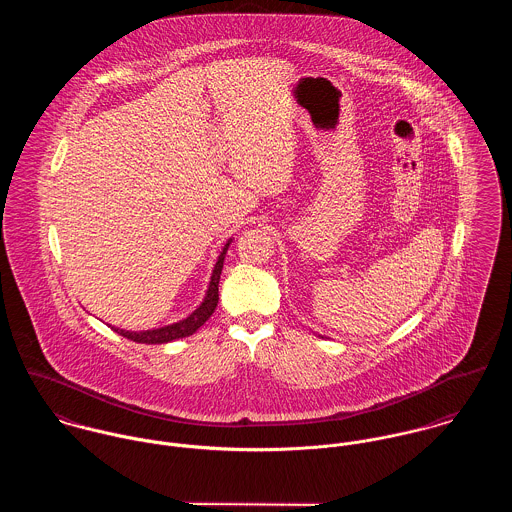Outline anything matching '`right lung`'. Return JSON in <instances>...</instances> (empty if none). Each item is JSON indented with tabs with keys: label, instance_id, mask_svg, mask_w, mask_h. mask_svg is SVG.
<instances>
[{
	"label": "right lung",
	"instance_id": "right-lung-1",
	"mask_svg": "<svg viewBox=\"0 0 512 512\" xmlns=\"http://www.w3.org/2000/svg\"><path fill=\"white\" fill-rule=\"evenodd\" d=\"M232 238L224 244L222 252H220L219 260L215 264V270H213V276H211V284H209V290L207 295L203 299V303L189 315L185 317L183 321H177V323H171V325H165V327H159V329H149V331H126V329H118V327H112L118 335L130 339V341H136V343H146V345H161V343H169V341H175V339H183V337H189L193 335L217 309V303H219V280L220 272H222V264H224V254L230 246Z\"/></svg>",
	"mask_w": 512,
	"mask_h": 512
}]
</instances>
